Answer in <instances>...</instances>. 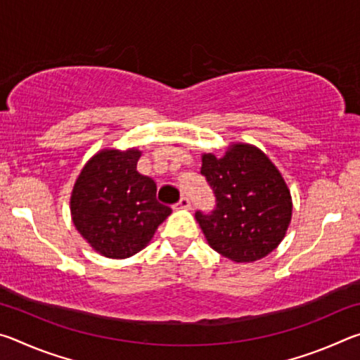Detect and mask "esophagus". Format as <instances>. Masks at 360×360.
<instances>
[{"label":"esophagus","mask_w":360,"mask_h":360,"mask_svg":"<svg viewBox=\"0 0 360 360\" xmlns=\"http://www.w3.org/2000/svg\"><path fill=\"white\" fill-rule=\"evenodd\" d=\"M178 206L179 208H191V200H188L187 197H181L179 202H178Z\"/></svg>","instance_id":"esophagus-1"}]
</instances>
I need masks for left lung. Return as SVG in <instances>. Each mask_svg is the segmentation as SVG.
Segmentation results:
<instances>
[{
    "label": "left lung",
    "instance_id": "1",
    "mask_svg": "<svg viewBox=\"0 0 360 360\" xmlns=\"http://www.w3.org/2000/svg\"><path fill=\"white\" fill-rule=\"evenodd\" d=\"M202 173L216 206L195 217L210 246L235 262H254L283 241L292 217L290 192L264 152L233 144L224 157L205 154Z\"/></svg>",
    "mask_w": 360,
    "mask_h": 360
}]
</instances>
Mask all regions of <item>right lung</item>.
I'll return each mask as SVG.
<instances>
[{
	"mask_svg": "<svg viewBox=\"0 0 360 360\" xmlns=\"http://www.w3.org/2000/svg\"><path fill=\"white\" fill-rule=\"evenodd\" d=\"M139 157L136 149L101 150L82 168L72 188V222L109 259L141 251L172 212L157 200L154 179L136 169Z\"/></svg>",
	"mask_w": 360,
	"mask_h": 360,
	"instance_id": "add662e5",
	"label": "right lung"
}]
</instances>
